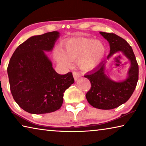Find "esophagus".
<instances>
[{"instance_id": "esophagus-1", "label": "esophagus", "mask_w": 146, "mask_h": 146, "mask_svg": "<svg viewBox=\"0 0 146 146\" xmlns=\"http://www.w3.org/2000/svg\"><path fill=\"white\" fill-rule=\"evenodd\" d=\"M73 75L74 79H75V80L76 81L79 77H80L81 74L78 72H76V71H74V72H73Z\"/></svg>"}]
</instances>
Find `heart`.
I'll list each match as a JSON object with an SVG mask.
<instances>
[{
    "mask_svg": "<svg viewBox=\"0 0 146 146\" xmlns=\"http://www.w3.org/2000/svg\"><path fill=\"white\" fill-rule=\"evenodd\" d=\"M106 53L104 44L99 40L83 37L70 38L64 44V51L56 48L53 56L55 60L64 68H68L71 61L77 60L82 70L90 71L102 60Z\"/></svg>",
    "mask_w": 146,
    "mask_h": 146,
    "instance_id": "obj_1",
    "label": "heart"
}]
</instances>
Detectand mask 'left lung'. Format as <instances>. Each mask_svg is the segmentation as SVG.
Returning a JSON list of instances; mask_svg holds the SVG:
<instances>
[{
	"label": "left lung",
	"instance_id": "left-lung-1",
	"mask_svg": "<svg viewBox=\"0 0 146 146\" xmlns=\"http://www.w3.org/2000/svg\"><path fill=\"white\" fill-rule=\"evenodd\" d=\"M100 33L110 44L108 60L115 54L122 53L130 61L127 78L120 82L111 80L105 73L106 60L84 75L91 86L86 95L90 104L100 110H112L126 102L132 95L138 80V66L132 48L124 39L114 33L102 31Z\"/></svg>",
	"mask_w": 146,
	"mask_h": 146
}]
</instances>
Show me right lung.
Wrapping results in <instances>:
<instances>
[{
  "instance_id": "add662e5",
  "label": "right lung",
  "mask_w": 146,
  "mask_h": 146,
  "mask_svg": "<svg viewBox=\"0 0 146 146\" xmlns=\"http://www.w3.org/2000/svg\"><path fill=\"white\" fill-rule=\"evenodd\" d=\"M58 31L33 36L18 46L8 66L10 90L20 107L31 114L59 110L64 93L74 83L72 73L60 75L45 51H51L59 38Z\"/></svg>"
}]
</instances>
